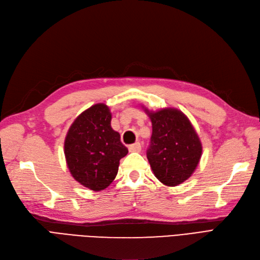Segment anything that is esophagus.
I'll return each mask as SVG.
<instances>
[{
    "mask_svg": "<svg viewBox=\"0 0 260 260\" xmlns=\"http://www.w3.org/2000/svg\"><path fill=\"white\" fill-rule=\"evenodd\" d=\"M141 149H142V146H141V144L139 142L134 143V144H132L129 146V151L130 152H140Z\"/></svg>",
    "mask_w": 260,
    "mask_h": 260,
    "instance_id": "34e87169",
    "label": "esophagus"
}]
</instances>
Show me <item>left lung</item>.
Here are the masks:
<instances>
[{"label":"left lung","mask_w":260,"mask_h":260,"mask_svg":"<svg viewBox=\"0 0 260 260\" xmlns=\"http://www.w3.org/2000/svg\"><path fill=\"white\" fill-rule=\"evenodd\" d=\"M144 108V107H143ZM152 123L147 150L150 168L163 184L175 186L191 177L202 157V143L191 121L173 108L157 112L144 108Z\"/></svg>","instance_id":"left-lung-1"}]
</instances>
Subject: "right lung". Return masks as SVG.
<instances>
[{
    "label": "right lung",
    "mask_w": 260,
    "mask_h": 260,
    "mask_svg": "<svg viewBox=\"0 0 260 260\" xmlns=\"http://www.w3.org/2000/svg\"><path fill=\"white\" fill-rule=\"evenodd\" d=\"M112 114L105 103L82 112L70 126L64 144L71 176L91 191H101L115 179L119 160L128 153L119 133L111 127Z\"/></svg>",
    "instance_id": "obj_1"
}]
</instances>
